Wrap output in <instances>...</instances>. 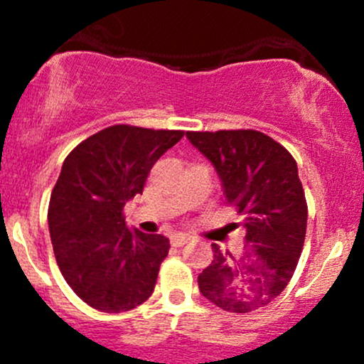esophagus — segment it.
<instances>
[{
	"label": "esophagus",
	"mask_w": 364,
	"mask_h": 364,
	"mask_svg": "<svg viewBox=\"0 0 364 364\" xmlns=\"http://www.w3.org/2000/svg\"><path fill=\"white\" fill-rule=\"evenodd\" d=\"M190 237L185 236V234H174V236L171 237V245L172 247H183V245L188 243Z\"/></svg>",
	"instance_id": "obj_1"
}]
</instances>
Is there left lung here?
I'll return each instance as SVG.
<instances>
[{
	"label": "left lung",
	"instance_id": "8db88e82",
	"mask_svg": "<svg viewBox=\"0 0 364 364\" xmlns=\"http://www.w3.org/2000/svg\"><path fill=\"white\" fill-rule=\"evenodd\" d=\"M215 165L227 204L243 215L247 229L240 255L213 243V260L199 289L213 304L250 314L287 287L306 236V199L291 153L257 130L186 132Z\"/></svg>",
	"mask_w": 364,
	"mask_h": 364
}]
</instances>
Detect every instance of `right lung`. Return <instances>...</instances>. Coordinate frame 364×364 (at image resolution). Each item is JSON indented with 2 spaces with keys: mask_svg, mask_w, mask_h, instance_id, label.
<instances>
[{
  "mask_svg": "<svg viewBox=\"0 0 364 364\" xmlns=\"http://www.w3.org/2000/svg\"><path fill=\"white\" fill-rule=\"evenodd\" d=\"M183 130L114 124L70 151L50 193L49 232L61 274L105 314L134 310L153 294L168 240L128 230L123 208L142 193L155 161Z\"/></svg>",
  "mask_w": 364,
  "mask_h": 364,
  "instance_id": "right-lung-1",
  "label": "right lung"
}]
</instances>
